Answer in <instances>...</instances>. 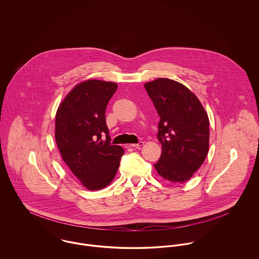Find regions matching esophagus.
<instances>
[{
	"mask_svg": "<svg viewBox=\"0 0 259 259\" xmlns=\"http://www.w3.org/2000/svg\"><path fill=\"white\" fill-rule=\"evenodd\" d=\"M143 146H144V142H140L137 145H126V148H141Z\"/></svg>",
	"mask_w": 259,
	"mask_h": 259,
	"instance_id": "esophagus-1",
	"label": "esophagus"
}]
</instances>
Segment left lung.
Wrapping results in <instances>:
<instances>
[{"label":"left lung","mask_w":259,"mask_h":259,"mask_svg":"<svg viewBox=\"0 0 259 259\" xmlns=\"http://www.w3.org/2000/svg\"><path fill=\"white\" fill-rule=\"evenodd\" d=\"M160 120L157 139L161 155L157 174L185 183L201 166L209 148V119L197 97L183 83L159 77L145 83Z\"/></svg>","instance_id":"left-lung-1"}]
</instances>
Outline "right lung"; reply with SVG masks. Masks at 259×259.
<instances>
[{"instance_id": "1", "label": "right lung", "mask_w": 259, "mask_h": 259, "mask_svg": "<svg viewBox=\"0 0 259 259\" xmlns=\"http://www.w3.org/2000/svg\"><path fill=\"white\" fill-rule=\"evenodd\" d=\"M117 84L88 79L67 95L56 113L55 138L63 160L89 190L102 189L113 181L121 155L110 144L106 109ZM106 134V141L101 137Z\"/></svg>"}]
</instances>
